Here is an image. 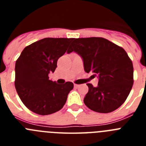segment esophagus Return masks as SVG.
<instances>
[{"mask_svg":"<svg viewBox=\"0 0 146 146\" xmlns=\"http://www.w3.org/2000/svg\"><path fill=\"white\" fill-rule=\"evenodd\" d=\"M74 86L75 88H78L80 86V85H77V84H74Z\"/></svg>","mask_w":146,"mask_h":146,"instance_id":"34e87169","label":"esophagus"}]
</instances>
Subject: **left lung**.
Wrapping results in <instances>:
<instances>
[{
	"mask_svg": "<svg viewBox=\"0 0 146 146\" xmlns=\"http://www.w3.org/2000/svg\"><path fill=\"white\" fill-rule=\"evenodd\" d=\"M77 52L83 59L84 70L97 76V87L88 83L85 104L95 112L108 113L126 101L133 86V64L121 47L102 37L74 38L68 53Z\"/></svg>",
	"mask_w": 146,
	"mask_h": 146,
	"instance_id": "1",
	"label": "left lung"
}]
</instances>
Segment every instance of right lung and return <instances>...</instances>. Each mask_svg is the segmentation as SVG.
Returning <instances> with one entry per match:
<instances>
[{"instance_id": "right-lung-1", "label": "right lung", "mask_w": 146, "mask_h": 146, "mask_svg": "<svg viewBox=\"0 0 146 146\" xmlns=\"http://www.w3.org/2000/svg\"><path fill=\"white\" fill-rule=\"evenodd\" d=\"M73 38H44L25 47L16 60L15 86L28 109L41 115L60 110L74 88L72 82L59 85L49 80L57 61Z\"/></svg>"}]
</instances>
